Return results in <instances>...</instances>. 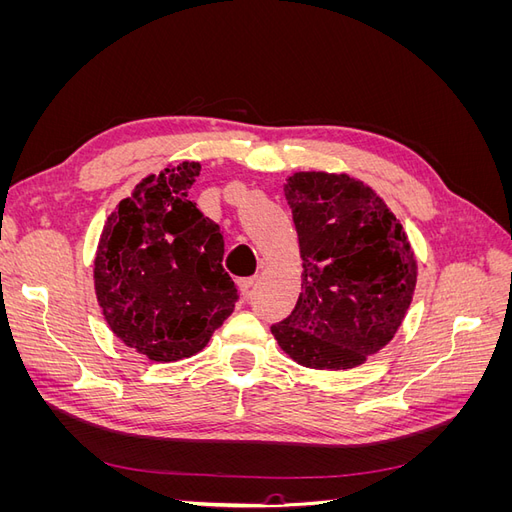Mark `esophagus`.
Here are the masks:
<instances>
[{
    "instance_id": "34e87169",
    "label": "esophagus",
    "mask_w": 512,
    "mask_h": 512,
    "mask_svg": "<svg viewBox=\"0 0 512 512\" xmlns=\"http://www.w3.org/2000/svg\"><path fill=\"white\" fill-rule=\"evenodd\" d=\"M237 284H239V290H241L243 294H250V290H252L254 284H256V275H252V277H241V280H237Z\"/></svg>"
}]
</instances>
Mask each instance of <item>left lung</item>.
<instances>
[{
    "instance_id": "left-lung-1",
    "label": "left lung",
    "mask_w": 512,
    "mask_h": 512,
    "mask_svg": "<svg viewBox=\"0 0 512 512\" xmlns=\"http://www.w3.org/2000/svg\"><path fill=\"white\" fill-rule=\"evenodd\" d=\"M286 198L297 226L303 292L271 327L309 369H352L395 337L416 286L404 228L376 192L348 175L294 173Z\"/></svg>"
}]
</instances>
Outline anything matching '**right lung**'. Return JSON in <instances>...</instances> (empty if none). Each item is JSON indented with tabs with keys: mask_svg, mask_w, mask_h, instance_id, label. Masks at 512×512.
I'll list each match as a JSON object with an SVG mask.
<instances>
[{
	"mask_svg": "<svg viewBox=\"0 0 512 512\" xmlns=\"http://www.w3.org/2000/svg\"><path fill=\"white\" fill-rule=\"evenodd\" d=\"M198 162L168 166L108 215L94 260L96 297L123 344L151 361L203 350L239 292L222 267L224 237L190 200Z\"/></svg>",
	"mask_w": 512,
	"mask_h": 512,
	"instance_id": "1",
	"label": "right lung"
}]
</instances>
